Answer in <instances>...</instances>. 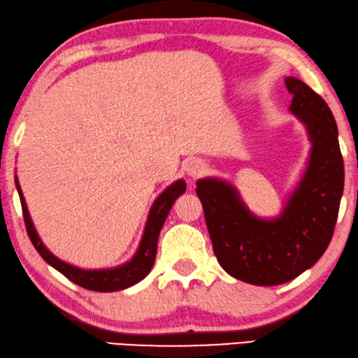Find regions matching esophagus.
Returning a JSON list of instances; mask_svg holds the SVG:
<instances>
[{"mask_svg":"<svg viewBox=\"0 0 358 358\" xmlns=\"http://www.w3.org/2000/svg\"><path fill=\"white\" fill-rule=\"evenodd\" d=\"M185 172L191 178H198L206 172V164L199 159H188L183 165Z\"/></svg>","mask_w":358,"mask_h":358,"instance_id":"esophagus-1","label":"esophagus"}]
</instances>
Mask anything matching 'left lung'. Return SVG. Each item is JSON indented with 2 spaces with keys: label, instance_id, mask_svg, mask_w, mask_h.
<instances>
[{
  "label": "left lung",
  "instance_id": "1",
  "mask_svg": "<svg viewBox=\"0 0 358 358\" xmlns=\"http://www.w3.org/2000/svg\"><path fill=\"white\" fill-rule=\"evenodd\" d=\"M285 85L294 94L289 110L303 124L311 148L280 213L255 214L225 178L196 181L217 261L231 278L253 285L285 284L323 256L344 191L339 133L328 103L294 76L285 78Z\"/></svg>",
  "mask_w": 358,
  "mask_h": 358
}]
</instances>
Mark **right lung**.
Returning a JSON list of instances; mask_svg holds the SVG:
<instances>
[{"mask_svg": "<svg viewBox=\"0 0 358 358\" xmlns=\"http://www.w3.org/2000/svg\"><path fill=\"white\" fill-rule=\"evenodd\" d=\"M14 183H16L19 199H21L22 214L24 220H26L29 238L35 246V250L38 251V255L42 256L52 268L59 271L64 278H68L69 280L74 282V284L84 287V289L94 292H117L128 289V287L143 280L145 275L150 273L155 261V255H157V240L160 230H162V225L165 222V219H167L175 201H177L180 194H183L186 191L185 180L180 178L177 181H173L172 185H169L167 188L155 198L152 206H150L138 250H136V253L129 261L108 269H84L59 259L58 256H55L52 251L45 246L42 238H40L37 234V230H35V225L29 214L26 198H24L17 177H14Z\"/></svg>", "mask_w": 358, "mask_h": 358, "instance_id": "obj_1", "label": "right lung"}]
</instances>
